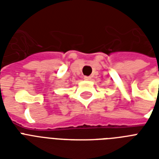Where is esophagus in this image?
Returning <instances> with one entry per match:
<instances>
[{"label": "esophagus", "instance_id": "obj_1", "mask_svg": "<svg viewBox=\"0 0 159 159\" xmlns=\"http://www.w3.org/2000/svg\"><path fill=\"white\" fill-rule=\"evenodd\" d=\"M91 79V77H87V76H85L84 77V80H86V81H88V80Z\"/></svg>", "mask_w": 159, "mask_h": 159}]
</instances>
